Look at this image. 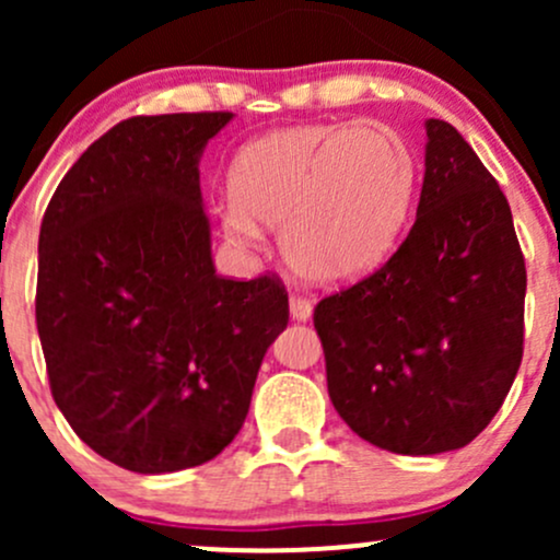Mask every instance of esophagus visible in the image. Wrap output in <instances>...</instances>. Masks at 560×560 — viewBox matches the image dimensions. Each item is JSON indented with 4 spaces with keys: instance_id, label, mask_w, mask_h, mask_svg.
Instances as JSON below:
<instances>
[{
    "instance_id": "obj_1",
    "label": "esophagus",
    "mask_w": 560,
    "mask_h": 560,
    "mask_svg": "<svg viewBox=\"0 0 560 560\" xmlns=\"http://www.w3.org/2000/svg\"><path fill=\"white\" fill-rule=\"evenodd\" d=\"M289 313H292L294 320H307L313 316V302L307 298H300V294H292L289 298Z\"/></svg>"
}]
</instances>
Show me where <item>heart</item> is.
<instances>
[{
	"label": "heart",
	"instance_id": "obj_1",
	"mask_svg": "<svg viewBox=\"0 0 560 560\" xmlns=\"http://www.w3.org/2000/svg\"><path fill=\"white\" fill-rule=\"evenodd\" d=\"M413 158L378 126H292L242 147L221 208L231 242L279 226L287 266L311 284H342L376 266L400 234Z\"/></svg>",
	"mask_w": 560,
	"mask_h": 560
}]
</instances>
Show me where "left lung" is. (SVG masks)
Wrapping results in <instances>:
<instances>
[{
  "mask_svg": "<svg viewBox=\"0 0 560 560\" xmlns=\"http://www.w3.org/2000/svg\"><path fill=\"white\" fill-rule=\"evenodd\" d=\"M427 139L413 229L313 311L337 413L400 455L485 432L524 355L526 268L508 199L453 126L429 118Z\"/></svg>",
  "mask_w": 560,
  "mask_h": 560,
  "instance_id": "1",
  "label": "left lung"
}]
</instances>
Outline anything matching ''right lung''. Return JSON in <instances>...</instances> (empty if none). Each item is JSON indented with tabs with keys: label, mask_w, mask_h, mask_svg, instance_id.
Segmentation results:
<instances>
[{
	"label": "right lung",
	"mask_w": 560,
	"mask_h": 560,
	"mask_svg": "<svg viewBox=\"0 0 560 560\" xmlns=\"http://www.w3.org/2000/svg\"><path fill=\"white\" fill-rule=\"evenodd\" d=\"M231 118L120 120L66 173L38 231L49 389L73 432L128 471L213 460L287 329L279 276L223 279L210 255L197 165Z\"/></svg>",
	"instance_id": "add662e5"
}]
</instances>
